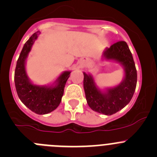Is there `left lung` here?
<instances>
[{"mask_svg": "<svg viewBox=\"0 0 157 157\" xmlns=\"http://www.w3.org/2000/svg\"><path fill=\"white\" fill-rule=\"evenodd\" d=\"M103 60L118 63L124 70L121 83L112 87L101 89L92 74H83V88L86 100L93 111L105 115H112L125 108L130 102L137 83V72L132 52L125 41H119L105 48Z\"/></svg>", "mask_w": 157, "mask_h": 157, "instance_id": "left-lung-1", "label": "left lung"}]
</instances>
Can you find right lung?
I'll return each mask as SVG.
<instances>
[{"instance_id": "1", "label": "right lung", "mask_w": 157, "mask_h": 157, "mask_svg": "<svg viewBox=\"0 0 157 157\" xmlns=\"http://www.w3.org/2000/svg\"><path fill=\"white\" fill-rule=\"evenodd\" d=\"M40 34L39 31L35 32L23 46L16 64L14 84L19 99L28 108L38 115H45L54 111L60 104L71 71H63L55 81L47 85H38L30 80L26 71V61Z\"/></svg>"}]
</instances>
